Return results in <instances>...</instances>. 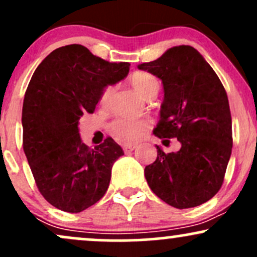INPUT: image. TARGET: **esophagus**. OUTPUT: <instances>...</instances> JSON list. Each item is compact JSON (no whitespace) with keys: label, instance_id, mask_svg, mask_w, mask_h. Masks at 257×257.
<instances>
[{"label":"esophagus","instance_id":"1","mask_svg":"<svg viewBox=\"0 0 257 257\" xmlns=\"http://www.w3.org/2000/svg\"><path fill=\"white\" fill-rule=\"evenodd\" d=\"M135 149H137V145H135V144H125V145H123V150H124L125 153L134 151Z\"/></svg>","mask_w":257,"mask_h":257}]
</instances>
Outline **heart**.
Returning <instances> with one entry per match:
<instances>
[{
  "instance_id": "obj_1",
  "label": "heart",
  "mask_w": 257,
  "mask_h": 257,
  "mask_svg": "<svg viewBox=\"0 0 257 257\" xmlns=\"http://www.w3.org/2000/svg\"><path fill=\"white\" fill-rule=\"evenodd\" d=\"M132 85L134 89L144 98H149L153 93H158L159 82L152 75L145 72H138L132 77ZM116 85L107 84L100 93V102L102 105H108L113 96ZM151 128V120L146 118L132 119L118 117L112 120L110 124V132L114 138L122 143H134L140 140L146 135Z\"/></svg>"
}]
</instances>
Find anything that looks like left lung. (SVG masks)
<instances>
[{"instance_id":"left-lung-1","label":"left lung","mask_w":257,"mask_h":257,"mask_svg":"<svg viewBox=\"0 0 257 257\" xmlns=\"http://www.w3.org/2000/svg\"><path fill=\"white\" fill-rule=\"evenodd\" d=\"M138 67L163 83L161 119L153 134L176 138L181 145L170 153L157 146V158L145 168L147 184L174 208L203 204L219 192L232 152V118L225 88L191 46L173 47L157 60Z\"/></svg>"}]
</instances>
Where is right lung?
Segmentation results:
<instances>
[{"label": "right lung", "mask_w": 257, "mask_h": 257, "mask_svg": "<svg viewBox=\"0 0 257 257\" xmlns=\"http://www.w3.org/2000/svg\"><path fill=\"white\" fill-rule=\"evenodd\" d=\"M129 66L69 44L47 55L32 75L23 104V149L38 191L60 210L81 213L107 191L112 166L124 152L111 138L89 149L78 120L93 113L105 85L122 81Z\"/></svg>", "instance_id": "obj_1"}]
</instances>
